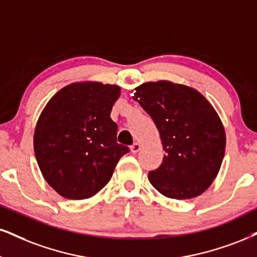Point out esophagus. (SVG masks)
<instances>
[{
    "label": "esophagus",
    "mask_w": 257,
    "mask_h": 257,
    "mask_svg": "<svg viewBox=\"0 0 257 257\" xmlns=\"http://www.w3.org/2000/svg\"><path fill=\"white\" fill-rule=\"evenodd\" d=\"M139 150H141V143H138V142H136V143L132 144V147H131V151H132V153L137 154Z\"/></svg>",
    "instance_id": "34e87169"
}]
</instances>
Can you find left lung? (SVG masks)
<instances>
[{"mask_svg": "<svg viewBox=\"0 0 257 257\" xmlns=\"http://www.w3.org/2000/svg\"><path fill=\"white\" fill-rule=\"evenodd\" d=\"M134 99L153 118L163 145L162 164L149 173L151 185L177 200L202 194L225 154V130L213 106L194 88L170 81L141 84Z\"/></svg>", "mask_w": 257, "mask_h": 257, "instance_id": "obj_1", "label": "left lung"}]
</instances>
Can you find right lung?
Masks as SVG:
<instances>
[{
    "instance_id": "obj_1",
    "label": "right lung",
    "mask_w": 257,
    "mask_h": 257,
    "mask_svg": "<svg viewBox=\"0 0 257 257\" xmlns=\"http://www.w3.org/2000/svg\"><path fill=\"white\" fill-rule=\"evenodd\" d=\"M119 85L75 82L50 99L34 130V154L45 181L63 198H91L108 183L128 148L116 143L110 110Z\"/></svg>"
}]
</instances>
